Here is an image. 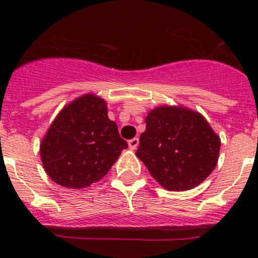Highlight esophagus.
Wrapping results in <instances>:
<instances>
[{"mask_svg":"<svg viewBox=\"0 0 258 258\" xmlns=\"http://www.w3.org/2000/svg\"><path fill=\"white\" fill-rule=\"evenodd\" d=\"M127 145H129V149L131 150H137V147L140 145V140H138V138H133V140H131L127 142Z\"/></svg>","mask_w":258,"mask_h":258,"instance_id":"obj_1","label":"esophagus"}]
</instances>
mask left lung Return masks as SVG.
Returning <instances> with one entry per match:
<instances>
[{"mask_svg":"<svg viewBox=\"0 0 258 258\" xmlns=\"http://www.w3.org/2000/svg\"><path fill=\"white\" fill-rule=\"evenodd\" d=\"M221 140L202 113L182 106H160L146 117L136 155L169 191L197 187L216 168Z\"/></svg>","mask_w":258,"mask_h":258,"instance_id":"1","label":"left lung"}]
</instances>
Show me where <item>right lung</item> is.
<instances>
[{"mask_svg":"<svg viewBox=\"0 0 258 258\" xmlns=\"http://www.w3.org/2000/svg\"><path fill=\"white\" fill-rule=\"evenodd\" d=\"M127 143L107 115V103L85 94L63 107L41 141L45 172L55 183L84 188L102 179Z\"/></svg>","mask_w":258,"mask_h":258,"instance_id":"1","label":"right lung"}]
</instances>
